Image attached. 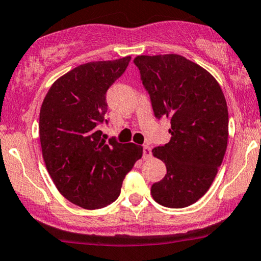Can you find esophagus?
Listing matches in <instances>:
<instances>
[{
  "instance_id": "obj_1",
  "label": "esophagus",
  "mask_w": 261,
  "mask_h": 261,
  "mask_svg": "<svg viewBox=\"0 0 261 261\" xmlns=\"http://www.w3.org/2000/svg\"><path fill=\"white\" fill-rule=\"evenodd\" d=\"M151 156H152L151 146L148 145V144H146V145H143V158L146 160V159H150Z\"/></svg>"
}]
</instances>
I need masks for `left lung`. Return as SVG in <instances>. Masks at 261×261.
<instances>
[{
    "mask_svg": "<svg viewBox=\"0 0 261 261\" xmlns=\"http://www.w3.org/2000/svg\"><path fill=\"white\" fill-rule=\"evenodd\" d=\"M134 64L158 119L171 122L170 142L152 150L167 172L151 187L162 206L199 200L215 179L228 140V110L216 79L179 55L138 56Z\"/></svg>",
    "mask_w": 261,
    "mask_h": 261,
    "instance_id": "obj_1",
    "label": "left lung"
}]
</instances>
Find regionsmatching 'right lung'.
<instances>
[{
  "instance_id": "obj_1",
  "label": "right lung",
  "mask_w": 261,
  "mask_h": 261,
  "mask_svg": "<svg viewBox=\"0 0 261 261\" xmlns=\"http://www.w3.org/2000/svg\"><path fill=\"white\" fill-rule=\"evenodd\" d=\"M130 57L75 67L52 84L40 110L42 156L57 189L88 210L105 207L121 193L123 179L142 158L143 148L106 142V93L124 73Z\"/></svg>"
}]
</instances>
